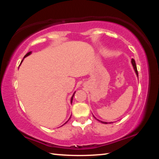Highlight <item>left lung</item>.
Here are the masks:
<instances>
[{
  "mask_svg": "<svg viewBox=\"0 0 159 159\" xmlns=\"http://www.w3.org/2000/svg\"><path fill=\"white\" fill-rule=\"evenodd\" d=\"M131 63H132V65H133V66L134 71V72H135V74H136V75H137V76L138 77V69H137V66H136V64H135V61L134 60V59H132V60H131ZM94 118H96V119L98 120V121L101 122V123H105V124H107V123H113V122H104V121H102V120H100L98 119V118H96V117H95V116H94Z\"/></svg>",
  "mask_w": 159,
  "mask_h": 159,
  "instance_id": "obj_1",
  "label": "left lung"
}]
</instances>
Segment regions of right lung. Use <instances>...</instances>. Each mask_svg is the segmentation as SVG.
I'll return each mask as SVG.
<instances>
[{
	"label": "right lung",
	"instance_id": "obj_1",
	"mask_svg": "<svg viewBox=\"0 0 159 159\" xmlns=\"http://www.w3.org/2000/svg\"><path fill=\"white\" fill-rule=\"evenodd\" d=\"M31 51H30V52H29L27 54H26V55L25 56V57H24V59H25V57H27V56H29V55H31ZM24 59H23V60H22V61H21V62H22V61H23V60H24ZM75 93H76V91H75V92L74 93V94H73V95H72V97H71V104L72 103V101H73V98H74V94H75ZM71 116H70V118H71ZM70 118H69V119H70ZM68 120H67V121H68ZM66 121V122H67ZM66 122L65 123H66ZM65 123H64V124H65ZM62 125H61V126H62Z\"/></svg>",
	"mask_w": 159,
	"mask_h": 159
}]
</instances>
